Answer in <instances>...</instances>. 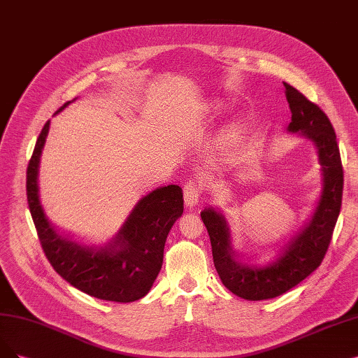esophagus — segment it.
Masks as SVG:
<instances>
[{
	"label": "esophagus",
	"mask_w": 358,
	"mask_h": 358,
	"mask_svg": "<svg viewBox=\"0 0 358 358\" xmlns=\"http://www.w3.org/2000/svg\"><path fill=\"white\" fill-rule=\"evenodd\" d=\"M203 192V182L199 180H188L183 187V199H185V206L187 207H195L199 201V196H201Z\"/></svg>",
	"instance_id": "obj_1"
}]
</instances>
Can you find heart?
I'll use <instances>...</instances> for the list:
<instances>
[{
    "mask_svg": "<svg viewBox=\"0 0 358 358\" xmlns=\"http://www.w3.org/2000/svg\"><path fill=\"white\" fill-rule=\"evenodd\" d=\"M238 136H239V132H238V131H234V132H231V134H229V138H227V141H229V144H234V142H236Z\"/></svg>",
    "mask_w": 358,
    "mask_h": 358,
    "instance_id": "1",
    "label": "heart"
}]
</instances>
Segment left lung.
<instances>
[{"label":"left lung","instance_id":"left-lung-1","mask_svg":"<svg viewBox=\"0 0 358 358\" xmlns=\"http://www.w3.org/2000/svg\"><path fill=\"white\" fill-rule=\"evenodd\" d=\"M285 95L292 113L288 132L314 142L322 164L323 189L313 216L282 252L266 264L242 263L231 244V232L224 216L204 208L201 219L210 235L213 262L224 287L235 295L262 301L285 294L316 270L331 244L341 211L344 170L334 126L323 110L301 92L285 83Z\"/></svg>","mask_w":358,"mask_h":358}]
</instances>
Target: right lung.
Instances as JSON below:
<instances>
[{
    "label": "right lung",
    "instance_id": "add662e5",
    "mask_svg": "<svg viewBox=\"0 0 358 358\" xmlns=\"http://www.w3.org/2000/svg\"><path fill=\"white\" fill-rule=\"evenodd\" d=\"M48 131L50 120L36 139L26 171L27 204L48 262L71 287L91 296L116 303H132L145 296L162 270L166 238L183 213L182 188L167 185L154 189L139 199L106 245H82L57 231L39 203V159Z\"/></svg>",
    "mask_w": 358,
    "mask_h": 358
}]
</instances>
